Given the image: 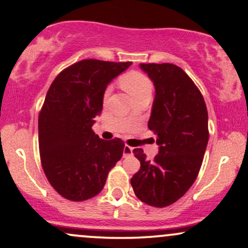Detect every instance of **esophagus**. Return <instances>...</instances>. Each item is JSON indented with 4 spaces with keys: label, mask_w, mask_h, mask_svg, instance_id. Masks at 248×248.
I'll return each instance as SVG.
<instances>
[{
    "label": "esophagus",
    "mask_w": 248,
    "mask_h": 248,
    "mask_svg": "<svg viewBox=\"0 0 248 248\" xmlns=\"http://www.w3.org/2000/svg\"><path fill=\"white\" fill-rule=\"evenodd\" d=\"M131 155H133V147L124 145V158H126V156H129Z\"/></svg>",
    "instance_id": "obj_1"
}]
</instances>
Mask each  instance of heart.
<instances>
[{
	"mask_svg": "<svg viewBox=\"0 0 248 248\" xmlns=\"http://www.w3.org/2000/svg\"><path fill=\"white\" fill-rule=\"evenodd\" d=\"M120 84L133 98L144 93L152 92V81L150 80L149 77L139 71H130L122 75L120 78ZM108 92L109 88L105 90V96L108 95Z\"/></svg>",
	"mask_w": 248,
	"mask_h": 248,
	"instance_id": "heart-1",
	"label": "heart"
}]
</instances>
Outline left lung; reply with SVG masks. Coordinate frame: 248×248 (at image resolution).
I'll list each match as a JSON object with an SVG mask.
<instances>
[{"label": "left lung", "instance_id": "8db88e82", "mask_svg": "<svg viewBox=\"0 0 248 248\" xmlns=\"http://www.w3.org/2000/svg\"><path fill=\"white\" fill-rule=\"evenodd\" d=\"M155 87L147 127L158 136L159 153L146 160L142 149L133 153L140 169L131 177L140 202L166 207L177 202L194 183L208 143V113L191 78L170 62L140 64Z\"/></svg>", "mask_w": 248, "mask_h": 248}]
</instances>
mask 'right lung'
I'll list each match as a JSON object with an SVG mask.
<instances>
[{
    "mask_svg": "<svg viewBox=\"0 0 248 248\" xmlns=\"http://www.w3.org/2000/svg\"><path fill=\"white\" fill-rule=\"evenodd\" d=\"M130 65L83 59L52 81L39 114V149L43 171L62 198L95 197L121 159L124 140H101L92 127L102 113L108 84Z\"/></svg>",
    "mask_w": 248,
    "mask_h": 248,
    "instance_id": "right-lung-1",
    "label": "right lung"
}]
</instances>
